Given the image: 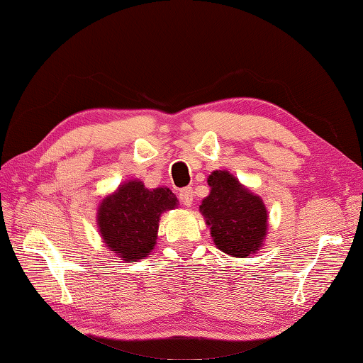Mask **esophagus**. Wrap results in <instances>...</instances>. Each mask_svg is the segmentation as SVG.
Masks as SVG:
<instances>
[{
	"mask_svg": "<svg viewBox=\"0 0 363 363\" xmlns=\"http://www.w3.org/2000/svg\"><path fill=\"white\" fill-rule=\"evenodd\" d=\"M193 189L191 188H183L180 189V193H178V199H180V202L183 206L189 207L193 204Z\"/></svg>",
	"mask_w": 363,
	"mask_h": 363,
	"instance_id": "34e87169",
	"label": "esophagus"
}]
</instances>
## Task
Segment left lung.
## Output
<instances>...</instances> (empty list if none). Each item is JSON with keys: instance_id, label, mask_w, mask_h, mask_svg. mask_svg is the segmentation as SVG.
I'll list each match as a JSON object with an SVG mask.
<instances>
[{"instance_id": "obj_1", "label": "left lung", "mask_w": 363, "mask_h": 363, "mask_svg": "<svg viewBox=\"0 0 363 363\" xmlns=\"http://www.w3.org/2000/svg\"><path fill=\"white\" fill-rule=\"evenodd\" d=\"M207 182L211 194L199 208L211 226L215 245L231 257L245 258L255 253L268 226L262 199L225 170H215Z\"/></svg>"}]
</instances>
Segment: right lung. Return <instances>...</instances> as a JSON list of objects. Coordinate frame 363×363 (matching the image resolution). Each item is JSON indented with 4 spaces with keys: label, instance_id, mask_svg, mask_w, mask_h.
I'll list each match as a JSON object with an SVG mask.
<instances>
[{
    "label": "right lung",
    "instance_id": "obj_1",
    "mask_svg": "<svg viewBox=\"0 0 363 363\" xmlns=\"http://www.w3.org/2000/svg\"><path fill=\"white\" fill-rule=\"evenodd\" d=\"M178 204L169 188L146 189L142 182L121 185L99 208V230L105 244L124 262H137L156 244L159 217Z\"/></svg>",
    "mask_w": 363,
    "mask_h": 363
}]
</instances>
